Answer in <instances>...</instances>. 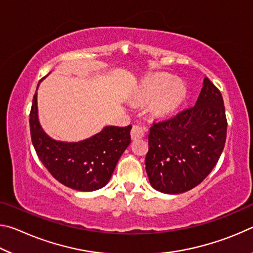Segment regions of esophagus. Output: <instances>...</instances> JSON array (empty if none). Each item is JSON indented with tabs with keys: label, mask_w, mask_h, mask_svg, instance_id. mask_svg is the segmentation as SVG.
<instances>
[{
	"label": "esophagus",
	"mask_w": 253,
	"mask_h": 253,
	"mask_svg": "<svg viewBox=\"0 0 253 253\" xmlns=\"http://www.w3.org/2000/svg\"><path fill=\"white\" fill-rule=\"evenodd\" d=\"M144 135H145V130L143 127L132 126L131 131H130V136L132 140H138L140 138H143Z\"/></svg>",
	"instance_id": "1"
}]
</instances>
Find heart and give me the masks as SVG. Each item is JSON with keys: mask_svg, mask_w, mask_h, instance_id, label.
Segmentation results:
<instances>
[{"mask_svg": "<svg viewBox=\"0 0 253 253\" xmlns=\"http://www.w3.org/2000/svg\"><path fill=\"white\" fill-rule=\"evenodd\" d=\"M135 98L140 102H151L149 110L153 116L166 118L172 116L186 98V88L178 80L168 76H156L140 84Z\"/></svg>", "mask_w": 253, "mask_h": 253, "instance_id": "b5f03b06", "label": "heart"}]
</instances>
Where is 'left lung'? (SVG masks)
<instances>
[{
  "label": "left lung",
  "mask_w": 253,
  "mask_h": 253,
  "mask_svg": "<svg viewBox=\"0 0 253 253\" xmlns=\"http://www.w3.org/2000/svg\"><path fill=\"white\" fill-rule=\"evenodd\" d=\"M223 98L207 77L195 106L154 124L145 158L151 185L165 194H181L211 173L226 138Z\"/></svg>",
  "instance_id": "1"
}]
</instances>
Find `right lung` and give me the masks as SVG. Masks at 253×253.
<instances>
[{"instance_id": "obj_1", "label": "right lung", "mask_w": 253, "mask_h": 253, "mask_svg": "<svg viewBox=\"0 0 253 253\" xmlns=\"http://www.w3.org/2000/svg\"><path fill=\"white\" fill-rule=\"evenodd\" d=\"M40 83L30 113V131L42 164L57 181L72 190L91 192L104 187L122 154L130 144L131 125L105 126L99 132L79 142L53 139L39 121L38 88Z\"/></svg>"}]
</instances>
